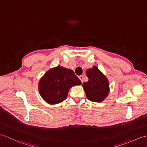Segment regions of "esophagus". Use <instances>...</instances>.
Segmentation results:
<instances>
[{"label":"esophagus","mask_w":147,"mask_h":147,"mask_svg":"<svg viewBox=\"0 0 147 147\" xmlns=\"http://www.w3.org/2000/svg\"><path fill=\"white\" fill-rule=\"evenodd\" d=\"M78 78H79V79L81 81V83H83V75H80V76H79V77Z\"/></svg>","instance_id":"34e87169"}]
</instances>
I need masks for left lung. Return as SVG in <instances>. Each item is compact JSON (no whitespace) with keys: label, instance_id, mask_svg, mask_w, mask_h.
Wrapping results in <instances>:
<instances>
[{"label":"left lung","instance_id":"obj_1","mask_svg":"<svg viewBox=\"0 0 147 147\" xmlns=\"http://www.w3.org/2000/svg\"><path fill=\"white\" fill-rule=\"evenodd\" d=\"M88 81L84 82L83 87L88 100L93 102H101L108 96L110 84L105 75L94 66L86 70Z\"/></svg>","mask_w":147,"mask_h":147}]
</instances>
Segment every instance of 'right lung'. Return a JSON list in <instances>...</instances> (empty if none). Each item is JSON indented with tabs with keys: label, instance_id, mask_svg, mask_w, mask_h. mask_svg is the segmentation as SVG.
<instances>
[{
	"label": "right lung",
	"instance_id": "1",
	"mask_svg": "<svg viewBox=\"0 0 147 147\" xmlns=\"http://www.w3.org/2000/svg\"><path fill=\"white\" fill-rule=\"evenodd\" d=\"M81 84L74 71L63 66L51 68L40 78L38 90L40 96L50 105L65 100L72 86Z\"/></svg>",
	"mask_w": 147,
	"mask_h": 147
}]
</instances>
